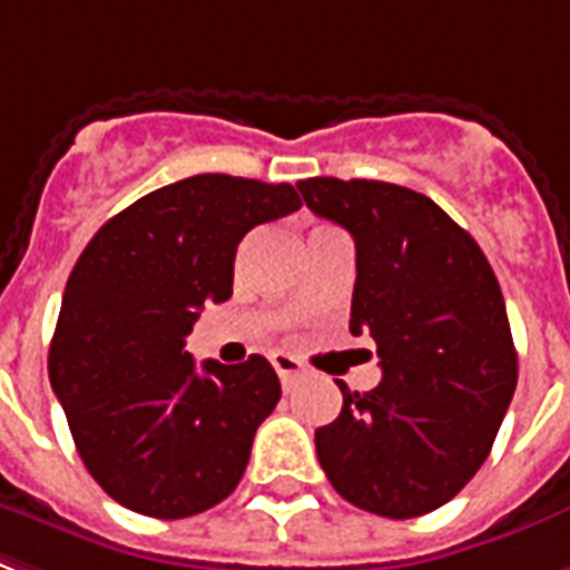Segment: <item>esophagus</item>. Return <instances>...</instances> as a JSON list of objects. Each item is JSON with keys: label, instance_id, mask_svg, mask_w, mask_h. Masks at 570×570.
<instances>
[{"label": "esophagus", "instance_id": "1", "mask_svg": "<svg viewBox=\"0 0 570 570\" xmlns=\"http://www.w3.org/2000/svg\"><path fill=\"white\" fill-rule=\"evenodd\" d=\"M272 364H275V371L277 376H281V382H293L295 376H302L304 373V364L298 362V358H293V355H286V353H275L272 355Z\"/></svg>", "mask_w": 570, "mask_h": 570}]
</instances>
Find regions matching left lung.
Returning <instances> with one entry per match:
<instances>
[{
    "label": "left lung",
    "instance_id": "left-lung-1",
    "mask_svg": "<svg viewBox=\"0 0 570 570\" xmlns=\"http://www.w3.org/2000/svg\"><path fill=\"white\" fill-rule=\"evenodd\" d=\"M314 215L355 238L350 332L376 341L382 382L316 430L332 488L362 511H436L488 460L517 389L505 298L488 256L436 203L401 185L304 179Z\"/></svg>",
    "mask_w": 570,
    "mask_h": 570
}]
</instances>
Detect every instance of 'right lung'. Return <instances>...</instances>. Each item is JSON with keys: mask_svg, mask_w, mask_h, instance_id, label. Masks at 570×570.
<instances>
[{"mask_svg": "<svg viewBox=\"0 0 570 570\" xmlns=\"http://www.w3.org/2000/svg\"><path fill=\"white\" fill-rule=\"evenodd\" d=\"M293 185L224 173L173 181L110 217L77 259L50 343V385L107 497L181 520L224 502L281 401L263 355L227 367L185 353L206 302L233 295L238 242L293 215Z\"/></svg>", "mask_w": 570, "mask_h": 570, "instance_id": "obj_1", "label": "right lung"}]
</instances>
